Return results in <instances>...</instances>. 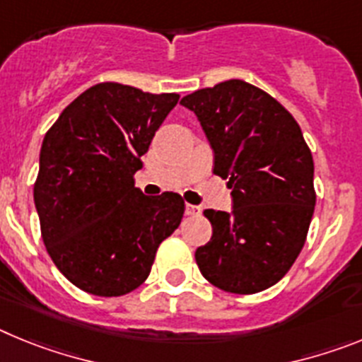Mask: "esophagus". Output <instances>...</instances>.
Masks as SVG:
<instances>
[{"label": "esophagus", "mask_w": 362, "mask_h": 362, "mask_svg": "<svg viewBox=\"0 0 362 362\" xmlns=\"http://www.w3.org/2000/svg\"><path fill=\"white\" fill-rule=\"evenodd\" d=\"M185 212H187V216H199L201 209L199 206H196V204L187 203V206H185Z\"/></svg>", "instance_id": "esophagus-1"}]
</instances>
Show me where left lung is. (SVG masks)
I'll use <instances>...</instances> for the list:
<instances>
[{
	"mask_svg": "<svg viewBox=\"0 0 362 362\" xmlns=\"http://www.w3.org/2000/svg\"><path fill=\"white\" fill-rule=\"evenodd\" d=\"M214 150V174L228 179L232 210H204L212 239L196 250L206 281L232 293L270 288L292 268L315 209L313 159L299 124L279 101L241 79L181 99Z\"/></svg>",
	"mask_w": 362,
	"mask_h": 362,
	"instance_id": "8db88e82",
	"label": "left lung"
}]
</instances>
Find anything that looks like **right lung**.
<instances>
[{"instance_id": "1", "label": "right lung", "mask_w": 362, "mask_h": 362, "mask_svg": "<svg viewBox=\"0 0 362 362\" xmlns=\"http://www.w3.org/2000/svg\"><path fill=\"white\" fill-rule=\"evenodd\" d=\"M177 101L179 94L99 83L45 134L34 203L47 252L78 288L101 297L136 290L181 223L179 194L148 197L134 187L141 156Z\"/></svg>"}]
</instances>
